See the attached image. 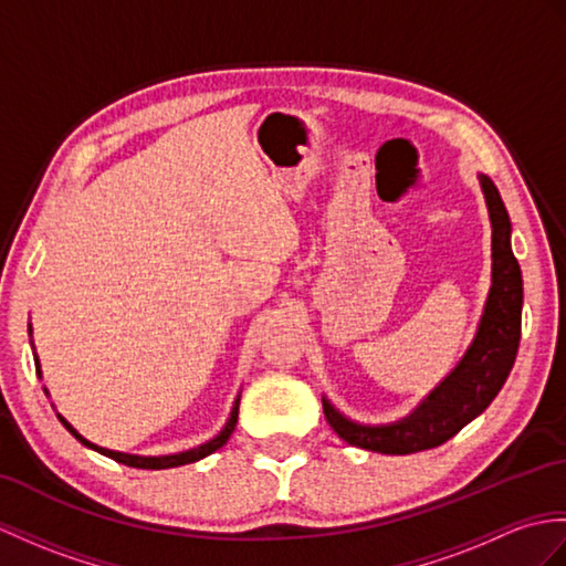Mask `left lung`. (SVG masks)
Listing matches in <instances>:
<instances>
[{
	"mask_svg": "<svg viewBox=\"0 0 566 566\" xmlns=\"http://www.w3.org/2000/svg\"><path fill=\"white\" fill-rule=\"evenodd\" d=\"M492 219V289L475 343L453 374L398 424L361 427L323 400L327 424L339 439L366 451L405 455L437 449L490 407L509 378L521 343L523 280L511 251V221L502 195L488 176H480Z\"/></svg>",
	"mask_w": 566,
	"mask_h": 566,
	"instance_id": "obj_1",
	"label": "left lung"
}]
</instances>
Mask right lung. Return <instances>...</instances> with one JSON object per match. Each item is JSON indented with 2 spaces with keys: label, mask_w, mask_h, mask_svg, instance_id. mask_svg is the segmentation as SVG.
I'll use <instances>...</instances> for the list:
<instances>
[{
  "label": "right lung",
  "mask_w": 566,
  "mask_h": 566,
  "mask_svg": "<svg viewBox=\"0 0 566 566\" xmlns=\"http://www.w3.org/2000/svg\"><path fill=\"white\" fill-rule=\"evenodd\" d=\"M35 371L41 374V369H38V361H35ZM239 402H241V400H235L233 410H231V417H229V422H227V427H223V429L219 431V437H214L212 441L202 443L200 449L182 451V453H176V455H149V458H147V455H129V453L108 451V449H101V446H96V443L86 441L84 437H78V433L72 429V424L67 422V419L60 417V422L70 429L72 437H76L84 446H88V449H94V451H98V453H103V455L113 458L115 463H123V465H129V468H142V470H164V468H178V465H186V463H195V461H200V458H205V455H209V453H214L217 449H221V446L227 443L229 437L233 433L235 422H239Z\"/></svg>",
  "instance_id": "obj_1"
}]
</instances>
